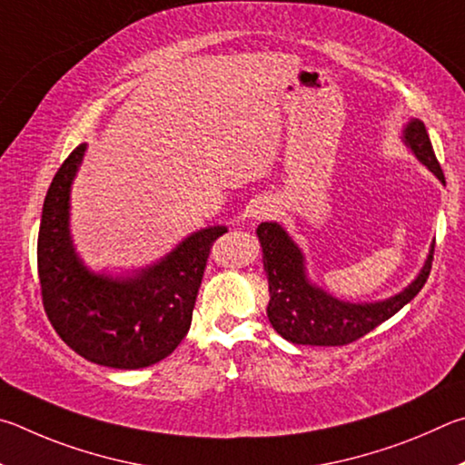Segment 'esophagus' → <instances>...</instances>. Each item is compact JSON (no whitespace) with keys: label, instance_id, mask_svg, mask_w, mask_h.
<instances>
[{"label":"esophagus","instance_id":"34e87169","mask_svg":"<svg viewBox=\"0 0 465 465\" xmlns=\"http://www.w3.org/2000/svg\"><path fill=\"white\" fill-rule=\"evenodd\" d=\"M273 212H275V208L272 206V203L259 202L257 206H255V210H253V216H255V220H265V218L273 216Z\"/></svg>","mask_w":465,"mask_h":465}]
</instances>
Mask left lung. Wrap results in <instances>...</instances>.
Instances as JSON below:
<instances>
[{
  "label": "left lung",
  "mask_w": 465,
  "mask_h": 465,
  "mask_svg": "<svg viewBox=\"0 0 465 465\" xmlns=\"http://www.w3.org/2000/svg\"><path fill=\"white\" fill-rule=\"evenodd\" d=\"M404 141L419 161L425 163L445 183L443 169L439 165L427 128L420 120H411L404 130ZM257 237L262 241L263 265L270 280L272 298L267 316L273 329L296 345L341 347L368 335L419 294L429 278L435 253L433 245L419 278L398 296L384 302L349 304L332 298L306 280L304 257L280 224L262 223L257 228Z\"/></svg>",
  "instance_id": "1"
}]
</instances>
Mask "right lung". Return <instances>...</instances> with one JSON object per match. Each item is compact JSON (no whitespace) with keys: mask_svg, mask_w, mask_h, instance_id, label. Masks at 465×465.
I'll use <instances>...</instances> for the list:
<instances>
[{"mask_svg":"<svg viewBox=\"0 0 465 465\" xmlns=\"http://www.w3.org/2000/svg\"><path fill=\"white\" fill-rule=\"evenodd\" d=\"M85 144L73 149L48 187L38 231L45 312L64 343L87 361L138 370L175 351L192 324L210 249L224 226L193 232L134 278L89 273L69 239V190Z\"/></svg>","mask_w":465,"mask_h":465,"instance_id":"right-lung-1","label":"right lung"}]
</instances>
